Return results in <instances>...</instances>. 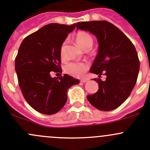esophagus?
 <instances>
[{
  "instance_id": "1",
  "label": "esophagus",
  "mask_w": 150,
  "mask_h": 150,
  "mask_svg": "<svg viewBox=\"0 0 150 150\" xmlns=\"http://www.w3.org/2000/svg\"><path fill=\"white\" fill-rule=\"evenodd\" d=\"M87 81H88L87 79H82V80H81V83H86V82H87Z\"/></svg>"
}]
</instances>
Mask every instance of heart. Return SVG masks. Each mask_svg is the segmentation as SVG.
<instances>
[{
	"mask_svg": "<svg viewBox=\"0 0 150 150\" xmlns=\"http://www.w3.org/2000/svg\"><path fill=\"white\" fill-rule=\"evenodd\" d=\"M76 43L80 47L85 50L88 48H91L93 45V38L88 33L86 32H78L75 37ZM64 46L63 44L60 49V57L64 59ZM88 65L82 62H70L64 67V71L67 73L72 75L74 77H81L87 70Z\"/></svg>",
	"mask_w": 150,
	"mask_h": 150,
	"instance_id": "b5f03b06",
	"label": "heart"
}]
</instances>
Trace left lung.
Masks as SVG:
<instances>
[{
    "label": "left lung",
    "mask_w": 150,
    "mask_h": 150,
    "mask_svg": "<svg viewBox=\"0 0 150 150\" xmlns=\"http://www.w3.org/2000/svg\"><path fill=\"white\" fill-rule=\"evenodd\" d=\"M76 28L96 37L99 50L90 72L99 78L107 76L104 81L93 79L99 89L88 95V101L102 111L115 110L128 99L137 83L140 65L137 50L121 30L107 21L78 22Z\"/></svg>",
    "instance_id": "1"
}]
</instances>
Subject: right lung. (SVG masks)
Segmentation results:
<instances>
[{"mask_svg":"<svg viewBox=\"0 0 150 150\" xmlns=\"http://www.w3.org/2000/svg\"><path fill=\"white\" fill-rule=\"evenodd\" d=\"M72 25L51 23L25 38L15 59L19 86L27 102L42 114L58 112L66 104L67 91L79 80L64 74L52 78L50 72H62L60 49Z\"/></svg>","mask_w":150,"mask_h":150,"instance_id":"right-lung-1","label":"right lung"}]
</instances>
